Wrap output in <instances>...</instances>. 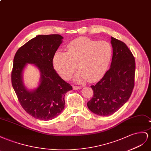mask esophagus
<instances>
[{"mask_svg":"<svg viewBox=\"0 0 151 151\" xmlns=\"http://www.w3.org/2000/svg\"><path fill=\"white\" fill-rule=\"evenodd\" d=\"M73 90H78L81 89V87H79V86H78H78H73Z\"/></svg>","mask_w":151,"mask_h":151,"instance_id":"esophagus-1","label":"esophagus"}]
</instances>
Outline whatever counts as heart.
<instances>
[{"label": "heart", "mask_w": 151, "mask_h": 151, "mask_svg": "<svg viewBox=\"0 0 151 151\" xmlns=\"http://www.w3.org/2000/svg\"><path fill=\"white\" fill-rule=\"evenodd\" d=\"M111 56L112 47L108 42L80 37L68 45L67 52H57L53 64L64 80H70L78 67L79 70L75 76L76 81L80 83L87 79L94 81L104 75Z\"/></svg>", "instance_id": "b5f03b06"}]
</instances>
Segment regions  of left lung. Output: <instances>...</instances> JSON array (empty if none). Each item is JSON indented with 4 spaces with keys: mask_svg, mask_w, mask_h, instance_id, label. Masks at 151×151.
Segmentation results:
<instances>
[{
    "mask_svg": "<svg viewBox=\"0 0 151 151\" xmlns=\"http://www.w3.org/2000/svg\"><path fill=\"white\" fill-rule=\"evenodd\" d=\"M113 58L109 70L96 85L91 86L93 97L88 108L99 116H110L125 104L134 87L135 61L124 42L111 37Z\"/></svg>",
    "mask_w": 151,
    "mask_h": 151,
    "instance_id": "left-lung-1",
    "label": "left lung"
}]
</instances>
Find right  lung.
<instances>
[{
  "mask_svg": "<svg viewBox=\"0 0 151 151\" xmlns=\"http://www.w3.org/2000/svg\"><path fill=\"white\" fill-rule=\"evenodd\" d=\"M60 35H37L21 47L13 61L11 81L21 106L33 118L44 121L57 117L64 108V96L73 89L60 77L53 67L55 52L62 44ZM28 63L37 68L40 83L29 90L24 84L22 72Z\"/></svg>",
  "mask_w": 151,
  "mask_h": 151,
  "instance_id": "obj_1",
  "label": "right lung"
}]
</instances>
